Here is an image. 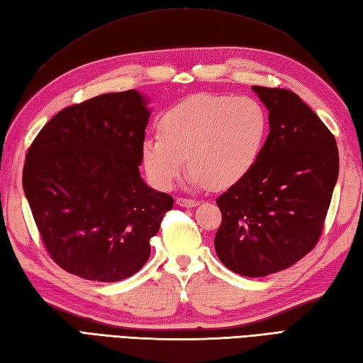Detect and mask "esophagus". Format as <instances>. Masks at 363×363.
<instances>
[{"mask_svg":"<svg viewBox=\"0 0 363 363\" xmlns=\"http://www.w3.org/2000/svg\"><path fill=\"white\" fill-rule=\"evenodd\" d=\"M199 203V201H192V199H183V197H179L177 199V205H180V206H184V208H192V206H197Z\"/></svg>","mask_w":363,"mask_h":363,"instance_id":"1","label":"esophagus"}]
</instances>
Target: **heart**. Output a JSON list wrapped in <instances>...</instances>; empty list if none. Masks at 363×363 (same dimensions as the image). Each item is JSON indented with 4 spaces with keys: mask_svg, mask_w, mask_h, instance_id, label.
<instances>
[{
    "mask_svg": "<svg viewBox=\"0 0 363 363\" xmlns=\"http://www.w3.org/2000/svg\"><path fill=\"white\" fill-rule=\"evenodd\" d=\"M268 130V113L258 100L199 94L162 114L160 138L144 140L140 158L161 189L172 186L186 160L191 184L220 191L252 171Z\"/></svg>",
    "mask_w": 363,
    "mask_h": 363,
    "instance_id": "obj_1",
    "label": "heart"
}]
</instances>
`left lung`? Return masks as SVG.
<instances>
[{"mask_svg":"<svg viewBox=\"0 0 363 363\" xmlns=\"http://www.w3.org/2000/svg\"><path fill=\"white\" fill-rule=\"evenodd\" d=\"M269 135L244 179L218 197L214 249L228 269L263 277L290 268L320 240L338 177L335 138L299 95L252 86Z\"/></svg>","mask_w":363,"mask_h":363,"instance_id":"1","label":"left lung"}]
</instances>
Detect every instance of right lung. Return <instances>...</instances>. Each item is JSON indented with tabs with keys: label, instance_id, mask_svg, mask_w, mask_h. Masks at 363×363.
<instances>
[{
	"label": "right lung",
	"instance_id": "right-lung-1",
	"mask_svg": "<svg viewBox=\"0 0 363 363\" xmlns=\"http://www.w3.org/2000/svg\"><path fill=\"white\" fill-rule=\"evenodd\" d=\"M149 100L135 89L72 105L33 140L23 189L51 258L70 274L117 282L150 257L174 199L143 180Z\"/></svg>",
	"mask_w": 363,
	"mask_h": 363
}]
</instances>
